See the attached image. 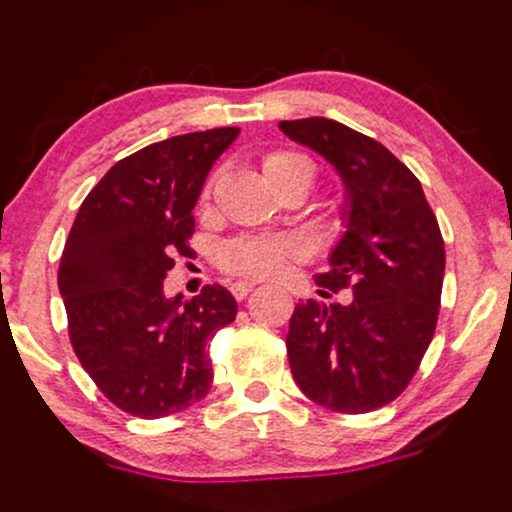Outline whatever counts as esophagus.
Instances as JSON below:
<instances>
[{
	"instance_id": "34e87169",
	"label": "esophagus",
	"mask_w": 512,
	"mask_h": 512,
	"mask_svg": "<svg viewBox=\"0 0 512 512\" xmlns=\"http://www.w3.org/2000/svg\"><path fill=\"white\" fill-rule=\"evenodd\" d=\"M254 290H256V282L239 280V282H234V285H232V294L237 299H246V297H249V292H254Z\"/></svg>"
}]
</instances>
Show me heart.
<instances>
[{
    "mask_svg": "<svg viewBox=\"0 0 512 512\" xmlns=\"http://www.w3.org/2000/svg\"><path fill=\"white\" fill-rule=\"evenodd\" d=\"M263 177L273 186L292 174H304L314 179V165L299 153H268L263 158ZM302 254V242L294 237H239L220 249V266L230 273L249 275V278H270L280 273L292 256Z\"/></svg>",
    "mask_w": 512,
    "mask_h": 512,
    "instance_id": "obj_1",
    "label": "heart"
}]
</instances>
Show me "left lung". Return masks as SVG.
I'll list each match as a JSON object with an SVG mask.
<instances>
[{
  "instance_id": "obj_1",
  "label": "left lung",
  "mask_w": 512,
  "mask_h": 512,
  "mask_svg": "<svg viewBox=\"0 0 512 512\" xmlns=\"http://www.w3.org/2000/svg\"><path fill=\"white\" fill-rule=\"evenodd\" d=\"M280 131L326 158L345 186V232L316 285L321 297L352 287L350 304L294 306L292 376L326 410H378L407 388L434 338L446 270L436 215L419 179L374 138L326 117Z\"/></svg>"
}]
</instances>
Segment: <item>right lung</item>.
Segmentation results:
<instances>
[{
    "instance_id": "right-lung-1",
    "label": "right lung",
    "mask_w": 512,
    "mask_h": 512,
    "mask_svg": "<svg viewBox=\"0 0 512 512\" xmlns=\"http://www.w3.org/2000/svg\"><path fill=\"white\" fill-rule=\"evenodd\" d=\"M237 126L172 136L119 160L78 208L59 261L69 338L88 376L141 419L182 412L208 393V342L234 321L222 285L165 297L174 251L186 254L210 167Z\"/></svg>"
}]
</instances>
